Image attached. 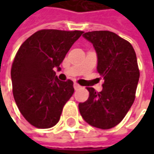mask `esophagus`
Segmentation results:
<instances>
[{"label":"esophagus","mask_w":154,"mask_h":154,"mask_svg":"<svg viewBox=\"0 0 154 154\" xmlns=\"http://www.w3.org/2000/svg\"><path fill=\"white\" fill-rule=\"evenodd\" d=\"M80 87H81V86H80V85H79L78 84H77V83H75V84H74V88H75V90H77V89H79Z\"/></svg>","instance_id":"1"}]
</instances>
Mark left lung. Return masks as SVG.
Returning <instances> with one entry per match:
<instances>
[{
  "mask_svg": "<svg viewBox=\"0 0 154 154\" xmlns=\"http://www.w3.org/2000/svg\"><path fill=\"white\" fill-rule=\"evenodd\" d=\"M83 36L97 53V71L103 90L89 91L88 100L78 104L82 118L91 126L109 129L117 126L132 106L139 80L135 50L130 43L109 31L87 32Z\"/></svg>",
  "mask_w": 154,
  "mask_h": 154,
  "instance_id": "left-lung-1",
  "label": "left lung"
}]
</instances>
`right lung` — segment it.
<instances>
[{
  "instance_id": "add662e5",
  "label": "right lung",
  "mask_w": 154,
  "mask_h": 154,
  "mask_svg": "<svg viewBox=\"0 0 154 154\" xmlns=\"http://www.w3.org/2000/svg\"><path fill=\"white\" fill-rule=\"evenodd\" d=\"M83 31L43 29L19 47L12 63L11 81L16 104L34 127L49 128L60 118L74 93L71 80L60 81L54 71Z\"/></svg>"
}]
</instances>
